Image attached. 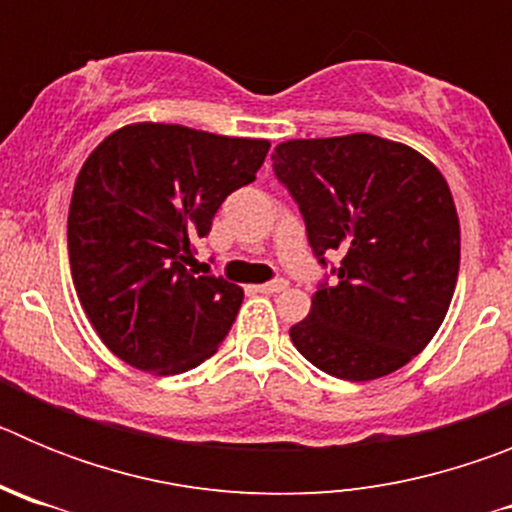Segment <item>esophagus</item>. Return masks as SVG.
Here are the masks:
<instances>
[{
  "label": "esophagus",
  "mask_w": 512,
  "mask_h": 512,
  "mask_svg": "<svg viewBox=\"0 0 512 512\" xmlns=\"http://www.w3.org/2000/svg\"><path fill=\"white\" fill-rule=\"evenodd\" d=\"M289 287L287 279H274V282H266V284H259V292H264V295H277V292H284V289Z\"/></svg>",
  "instance_id": "1"
}]
</instances>
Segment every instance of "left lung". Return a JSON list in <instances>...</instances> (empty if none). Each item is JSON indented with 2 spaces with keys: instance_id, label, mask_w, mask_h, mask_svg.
<instances>
[{
  "instance_id": "1",
  "label": "left lung",
  "mask_w": 512,
  "mask_h": 512,
  "mask_svg": "<svg viewBox=\"0 0 512 512\" xmlns=\"http://www.w3.org/2000/svg\"><path fill=\"white\" fill-rule=\"evenodd\" d=\"M274 174L305 217L318 264L310 315L289 338L310 364L348 382L397 372L441 328L459 277V215L441 171L369 133L279 143Z\"/></svg>"
}]
</instances>
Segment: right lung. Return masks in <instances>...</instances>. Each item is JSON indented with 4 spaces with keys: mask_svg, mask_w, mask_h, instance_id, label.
<instances>
[{
    "mask_svg": "<svg viewBox=\"0 0 512 512\" xmlns=\"http://www.w3.org/2000/svg\"><path fill=\"white\" fill-rule=\"evenodd\" d=\"M266 153L269 140L164 122L125 125L89 153L69 207L71 277L117 359L182 374L220 348L243 289L194 271V241Z\"/></svg>",
    "mask_w": 512,
    "mask_h": 512,
    "instance_id": "right-lung-1",
    "label": "right lung"
}]
</instances>
